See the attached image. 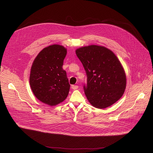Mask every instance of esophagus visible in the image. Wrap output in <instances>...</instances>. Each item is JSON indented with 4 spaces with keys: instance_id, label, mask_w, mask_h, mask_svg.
Wrapping results in <instances>:
<instances>
[{
    "instance_id": "1",
    "label": "esophagus",
    "mask_w": 153,
    "mask_h": 153,
    "mask_svg": "<svg viewBox=\"0 0 153 153\" xmlns=\"http://www.w3.org/2000/svg\"><path fill=\"white\" fill-rule=\"evenodd\" d=\"M71 88L73 90H76V89H77L78 88H79V87H78V85H72V87H71Z\"/></svg>"
}]
</instances>
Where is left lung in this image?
Returning a JSON list of instances; mask_svg holds the SVG:
<instances>
[{
    "instance_id": "left-lung-1",
    "label": "left lung",
    "mask_w": 153,
    "mask_h": 153,
    "mask_svg": "<svg viewBox=\"0 0 153 153\" xmlns=\"http://www.w3.org/2000/svg\"><path fill=\"white\" fill-rule=\"evenodd\" d=\"M76 55L87 74L84 86L87 100L98 108L111 106L122 97L126 89L125 70L114 52L105 46L89 45L79 48Z\"/></svg>"
}]
</instances>
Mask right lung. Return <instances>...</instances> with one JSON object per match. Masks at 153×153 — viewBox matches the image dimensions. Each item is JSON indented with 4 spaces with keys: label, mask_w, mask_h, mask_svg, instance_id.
Masks as SVG:
<instances>
[{
    "label": "right lung",
    "mask_w": 153,
    "mask_h": 153,
    "mask_svg": "<svg viewBox=\"0 0 153 153\" xmlns=\"http://www.w3.org/2000/svg\"><path fill=\"white\" fill-rule=\"evenodd\" d=\"M67 49L62 45H52L40 51L30 70V85L35 97L50 106L65 100L70 85L66 72L62 69Z\"/></svg>",
    "instance_id": "1"
}]
</instances>
